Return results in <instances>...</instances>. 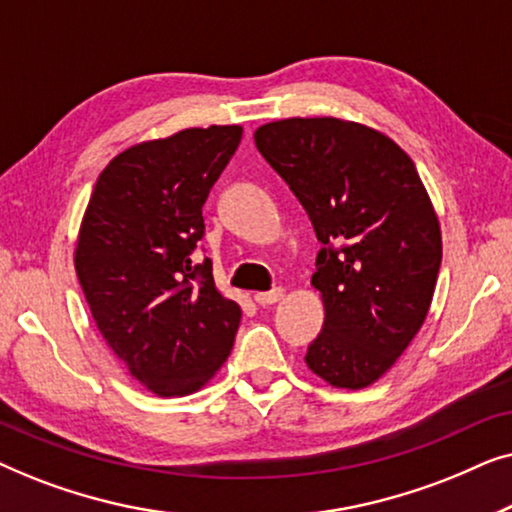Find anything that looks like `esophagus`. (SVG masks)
Segmentation results:
<instances>
[{"instance_id":"1","label":"esophagus","mask_w":512,"mask_h":512,"mask_svg":"<svg viewBox=\"0 0 512 512\" xmlns=\"http://www.w3.org/2000/svg\"><path fill=\"white\" fill-rule=\"evenodd\" d=\"M284 298V291L282 289H272V291H261V293H256L254 296V300L261 307H265V305H272V303H277V300H282Z\"/></svg>"}]
</instances>
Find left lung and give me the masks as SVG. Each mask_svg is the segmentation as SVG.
<instances>
[{
	"mask_svg": "<svg viewBox=\"0 0 512 512\" xmlns=\"http://www.w3.org/2000/svg\"><path fill=\"white\" fill-rule=\"evenodd\" d=\"M254 139L324 244L312 286L326 319L307 347V368L333 387H368L429 312L443 258L429 193L408 153L368 125L284 118Z\"/></svg>",
	"mask_w": 512,
	"mask_h": 512,
	"instance_id": "obj_1",
	"label": "left lung"
}]
</instances>
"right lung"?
<instances>
[{"instance_id": "right-lung-1", "label": "right lung", "mask_w": 512, "mask_h": 512, "mask_svg": "<svg viewBox=\"0 0 512 512\" xmlns=\"http://www.w3.org/2000/svg\"><path fill=\"white\" fill-rule=\"evenodd\" d=\"M240 139V125H209L130 146L97 177L83 214V296L111 352L156 396L198 391L233 349L240 305L193 251L202 205Z\"/></svg>"}]
</instances>
